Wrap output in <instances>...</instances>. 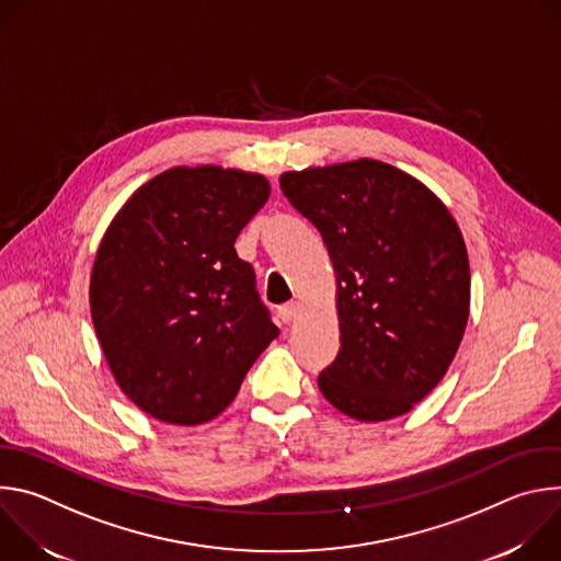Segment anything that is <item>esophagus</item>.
<instances>
[{
	"label": "esophagus",
	"mask_w": 561,
	"mask_h": 561,
	"mask_svg": "<svg viewBox=\"0 0 561 561\" xmlns=\"http://www.w3.org/2000/svg\"><path fill=\"white\" fill-rule=\"evenodd\" d=\"M299 310H301V306H299L297 301H290V304H286V306H282V308L277 310V317L282 319L284 324H290L293 319L299 314Z\"/></svg>",
	"instance_id": "1"
}]
</instances>
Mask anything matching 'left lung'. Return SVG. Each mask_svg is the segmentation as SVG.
I'll return each instance as SVG.
<instances>
[{
    "instance_id": "8db88e82",
    "label": "left lung",
    "mask_w": 561,
    "mask_h": 561,
    "mask_svg": "<svg viewBox=\"0 0 561 561\" xmlns=\"http://www.w3.org/2000/svg\"><path fill=\"white\" fill-rule=\"evenodd\" d=\"M279 186L335 271L342 346L319 390L357 422L409 413L466 331L470 268L457 221L420 180L368 157L288 171Z\"/></svg>"
}]
</instances>
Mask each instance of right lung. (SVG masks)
Wrapping results in <instances>:
<instances>
[{"label":"right lung","mask_w":561,"mask_h":561,"mask_svg":"<svg viewBox=\"0 0 561 561\" xmlns=\"http://www.w3.org/2000/svg\"><path fill=\"white\" fill-rule=\"evenodd\" d=\"M268 195L260 173L175 167L139 186L106 228L91 317L117 386L146 415L215 420L279 335L253 266L234 251Z\"/></svg>","instance_id":"1"}]
</instances>
